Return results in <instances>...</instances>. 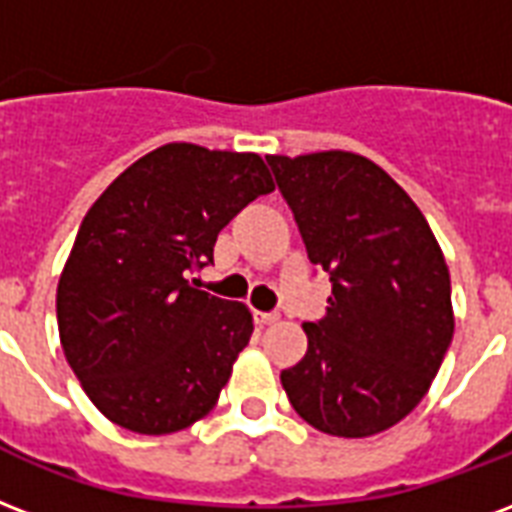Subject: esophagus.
Instances as JSON below:
<instances>
[{
	"instance_id": "esophagus-1",
	"label": "esophagus",
	"mask_w": 512,
	"mask_h": 512,
	"mask_svg": "<svg viewBox=\"0 0 512 512\" xmlns=\"http://www.w3.org/2000/svg\"><path fill=\"white\" fill-rule=\"evenodd\" d=\"M276 320H279V314H274V312H255L257 325H271V323H276Z\"/></svg>"
}]
</instances>
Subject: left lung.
<instances>
[{"instance_id": "1", "label": "left lung", "mask_w": 512, "mask_h": 512, "mask_svg": "<svg viewBox=\"0 0 512 512\" xmlns=\"http://www.w3.org/2000/svg\"><path fill=\"white\" fill-rule=\"evenodd\" d=\"M266 162L333 285L323 320L304 323L309 347L282 388L323 434H380L418 407L453 339L445 255L410 195L361 154Z\"/></svg>"}]
</instances>
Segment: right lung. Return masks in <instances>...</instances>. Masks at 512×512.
I'll use <instances>...</instances> for the list:
<instances>
[{
	"mask_svg": "<svg viewBox=\"0 0 512 512\" xmlns=\"http://www.w3.org/2000/svg\"><path fill=\"white\" fill-rule=\"evenodd\" d=\"M274 192L263 157L168 143L94 200L56 287L64 358L121 429L173 434L214 410L252 312L189 282L219 230Z\"/></svg>",
	"mask_w": 512,
	"mask_h": 512,
	"instance_id": "1",
	"label": "right lung"
}]
</instances>
